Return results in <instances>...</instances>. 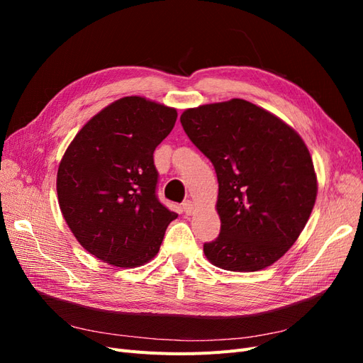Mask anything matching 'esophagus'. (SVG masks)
Instances as JSON below:
<instances>
[{
	"instance_id": "esophagus-1",
	"label": "esophagus",
	"mask_w": 363,
	"mask_h": 363,
	"mask_svg": "<svg viewBox=\"0 0 363 363\" xmlns=\"http://www.w3.org/2000/svg\"><path fill=\"white\" fill-rule=\"evenodd\" d=\"M182 208H183V213H184L186 216H189V215H192V212H194V203H192L191 200L184 201L183 206H182Z\"/></svg>"
}]
</instances>
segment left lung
<instances>
[{
  "instance_id": "obj_1",
  "label": "left lung",
  "mask_w": 363,
  "mask_h": 363,
  "mask_svg": "<svg viewBox=\"0 0 363 363\" xmlns=\"http://www.w3.org/2000/svg\"><path fill=\"white\" fill-rule=\"evenodd\" d=\"M180 121L218 177L221 233L204 244L207 260L238 272L272 265L298 239L315 206L316 174L304 140L240 98L186 108Z\"/></svg>"
}]
</instances>
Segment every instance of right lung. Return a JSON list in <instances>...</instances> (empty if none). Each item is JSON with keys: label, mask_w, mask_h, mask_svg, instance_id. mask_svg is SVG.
<instances>
[{"label": "right lung", "mask_w": 363, "mask_h": 363, "mask_svg": "<svg viewBox=\"0 0 363 363\" xmlns=\"http://www.w3.org/2000/svg\"><path fill=\"white\" fill-rule=\"evenodd\" d=\"M177 121L174 107L124 96L83 125L57 171L62 215L80 245L118 268L155 257L177 213L156 195L152 152Z\"/></svg>", "instance_id": "1"}]
</instances>
